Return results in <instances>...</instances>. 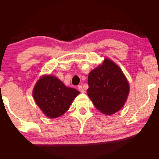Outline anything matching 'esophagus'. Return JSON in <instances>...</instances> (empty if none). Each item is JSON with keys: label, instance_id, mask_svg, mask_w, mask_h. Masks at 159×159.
Instances as JSON below:
<instances>
[{"label": "esophagus", "instance_id": "1", "mask_svg": "<svg viewBox=\"0 0 159 159\" xmlns=\"http://www.w3.org/2000/svg\"><path fill=\"white\" fill-rule=\"evenodd\" d=\"M78 89H79V92H80V93H84V92H85V90H84L83 87L82 85H79V87H78Z\"/></svg>", "mask_w": 159, "mask_h": 159}]
</instances>
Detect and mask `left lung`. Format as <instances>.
<instances>
[{"label": "left lung", "instance_id": "1", "mask_svg": "<svg viewBox=\"0 0 159 159\" xmlns=\"http://www.w3.org/2000/svg\"><path fill=\"white\" fill-rule=\"evenodd\" d=\"M87 95L101 113L112 115L124 105L130 87L122 70L109 59L90 72Z\"/></svg>", "mask_w": 159, "mask_h": 159}]
</instances>
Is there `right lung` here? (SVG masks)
<instances>
[{"instance_id":"1","label":"right lung","mask_w":159,"mask_h":159,"mask_svg":"<svg viewBox=\"0 0 159 159\" xmlns=\"http://www.w3.org/2000/svg\"><path fill=\"white\" fill-rule=\"evenodd\" d=\"M79 91L66 87L56 76L44 75L36 83L33 96L43 113L49 118L59 117L69 109Z\"/></svg>"}]
</instances>
